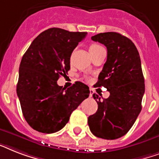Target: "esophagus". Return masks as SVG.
<instances>
[{
    "instance_id": "1",
    "label": "esophagus",
    "mask_w": 159,
    "mask_h": 159,
    "mask_svg": "<svg viewBox=\"0 0 159 159\" xmlns=\"http://www.w3.org/2000/svg\"><path fill=\"white\" fill-rule=\"evenodd\" d=\"M95 93V91H94V90H93L92 88L90 89V97H91L92 96V95Z\"/></svg>"
}]
</instances>
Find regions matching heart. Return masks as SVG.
Segmentation results:
<instances>
[{
  "label": "heart",
  "instance_id": "obj_1",
  "mask_svg": "<svg viewBox=\"0 0 159 159\" xmlns=\"http://www.w3.org/2000/svg\"><path fill=\"white\" fill-rule=\"evenodd\" d=\"M102 48L103 47L101 46H100V45H98V44H92L89 47V51H90V53H94L95 51H98V50Z\"/></svg>",
  "mask_w": 159,
  "mask_h": 159
}]
</instances>
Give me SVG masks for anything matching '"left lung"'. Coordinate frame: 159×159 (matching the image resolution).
<instances>
[{"label":"left lung","instance_id":"8db88e82","mask_svg":"<svg viewBox=\"0 0 159 159\" xmlns=\"http://www.w3.org/2000/svg\"><path fill=\"white\" fill-rule=\"evenodd\" d=\"M91 39L108 50L95 85L107 88L110 95L101 100L99 95H93L98 109L89 116L88 125L95 136L115 140L128 132L141 111L144 79L140 55L135 44L120 33H99Z\"/></svg>","mask_w":159,"mask_h":159}]
</instances>
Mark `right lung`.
Wrapping results in <instances>:
<instances>
[{"label": "right lung", "mask_w": 159, "mask_h": 159, "mask_svg": "<svg viewBox=\"0 0 159 159\" xmlns=\"http://www.w3.org/2000/svg\"><path fill=\"white\" fill-rule=\"evenodd\" d=\"M85 32L52 28L37 36L22 58L17 95L29 126L42 133L61 130L90 94L89 87L77 82L68 89L57 81L70 69L73 50L86 37Z\"/></svg>", "instance_id": "add662e5"}]
</instances>
